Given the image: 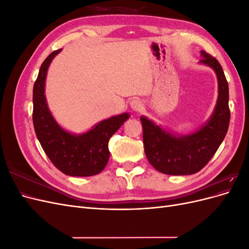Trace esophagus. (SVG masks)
<instances>
[{"label":"esophagus","instance_id":"obj_1","mask_svg":"<svg viewBox=\"0 0 249 249\" xmlns=\"http://www.w3.org/2000/svg\"><path fill=\"white\" fill-rule=\"evenodd\" d=\"M130 105H131V108H132L134 111H136V112L141 111L142 108H143V104H142V102H141L139 99H134V100H132L131 103H130Z\"/></svg>","mask_w":249,"mask_h":249}]
</instances>
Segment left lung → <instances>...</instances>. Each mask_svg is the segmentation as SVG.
<instances>
[{
    "label": "left lung",
    "instance_id": "obj_1",
    "mask_svg": "<svg viewBox=\"0 0 249 249\" xmlns=\"http://www.w3.org/2000/svg\"><path fill=\"white\" fill-rule=\"evenodd\" d=\"M200 63L210 66L218 80V99L212 116L199 130L178 136L162 129L145 116L140 120L143 144L148 162L165 175L188 176L198 172L220 146L229 130V84L220 63L205 51L200 52Z\"/></svg>",
    "mask_w": 249,
    "mask_h": 249
}]
</instances>
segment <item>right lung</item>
Masks as SVG:
<instances>
[{
	"instance_id": "obj_1",
	"label": "right lung",
	"mask_w": 249,
	"mask_h": 249,
	"mask_svg": "<svg viewBox=\"0 0 249 249\" xmlns=\"http://www.w3.org/2000/svg\"><path fill=\"white\" fill-rule=\"evenodd\" d=\"M61 49L54 51L42 62L33 87V125L37 139L51 162L71 177H91L100 173L108 163V142L125 120L129 113H123L95 124L80 135L63 130L49 110L44 86L48 69Z\"/></svg>"
}]
</instances>
